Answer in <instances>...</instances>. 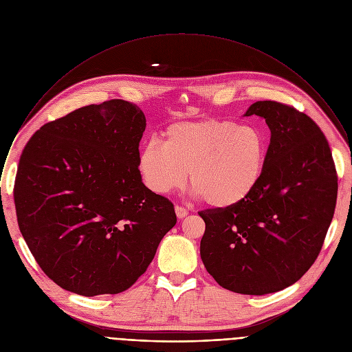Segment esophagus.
<instances>
[{
  "label": "esophagus",
  "mask_w": 352,
  "mask_h": 352,
  "mask_svg": "<svg viewBox=\"0 0 352 352\" xmlns=\"http://www.w3.org/2000/svg\"><path fill=\"white\" fill-rule=\"evenodd\" d=\"M188 213H189V210H188L186 208L179 206V205H177V206H175V214H177V217H178V219H184L185 216H188Z\"/></svg>",
  "instance_id": "obj_1"
}]
</instances>
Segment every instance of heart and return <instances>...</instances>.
<instances>
[{
  "mask_svg": "<svg viewBox=\"0 0 352 352\" xmlns=\"http://www.w3.org/2000/svg\"><path fill=\"white\" fill-rule=\"evenodd\" d=\"M270 142L255 125L208 120L168 126L163 144L144 143L138 155L143 184L157 195L189 185L210 208L239 205L262 181Z\"/></svg>",
  "mask_w": 352,
  "mask_h": 352,
  "instance_id": "heart-1",
  "label": "heart"
}]
</instances>
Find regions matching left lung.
Wrapping results in <instances>:
<instances>
[{
	"instance_id": "1",
	"label": "left lung",
	"mask_w": 352,
	"mask_h": 352,
	"mask_svg": "<svg viewBox=\"0 0 352 352\" xmlns=\"http://www.w3.org/2000/svg\"><path fill=\"white\" fill-rule=\"evenodd\" d=\"M270 128L262 181L243 202L205 209L200 258L230 291L277 292L296 283L319 256L334 216L337 171L324 133L292 106L265 100L245 113Z\"/></svg>"
}]
</instances>
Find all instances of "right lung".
Listing matches in <instances>:
<instances>
[{"instance_id": "1", "label": "right lung", "mask_w": 352, "mask_h": 352, "mask_svg": "<svg viewBox=\"0 0 352 352\" xmlns=\"http://www.w3.org/2000/svg\"><path fill=\"white\" fill-rule=\"evenodd\" d=\"M143 111L113 98L44 124L14 185L19 230L44 274L85 295L118 294L152 263L174 205L138 170Z\"/></svg>"}]
</instances>
